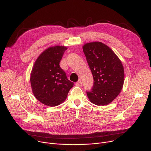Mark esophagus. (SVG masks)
Wrapping results in <instances>:
<instances>
[{
    "mask_svg": "<svg viewBox=\"0 0 151 151\" xmlns=\"http://www.w3.org/2000/svg\"><path fill=\"white\" fill-rule=\"evenodd\" d=\"M75 84H76V86H82V82H81V80H79L78 82L76 83Z\"/></svg>",
    "mask_w": 151,
    "mask_h": 151,
    "instance_id": "34e87169",
    "label": "esophagus"
}]
</instances>
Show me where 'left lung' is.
Instances as JSON below:
<instances>
[{"instance_id": "8db88e82", "label": "left lung", "mask_w": 151, "mask_h": 151, "mask_svg": "<svg viewBox=\"0 0 151 151\" xmlns=\"http://www.w3.org/2000/svg\"><path fill=\"white\" fill-rule=\"evenodd\" d=\"M83 52L92 71L93 86L87 92L90 101L98 106L107 105L121 92L124 82L122 63L114 52L99 42L86 43Z\"/></svg>"}]
</instances>
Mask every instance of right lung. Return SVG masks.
<instances>
[{
	"label": "right lung",
	"instance_id": "right-lung-1",
	"mask_svg": "<svg viewBox=\"0 0 151 151\" xmlns=\"http://www.w3.org/2000/svg\"><path fill=\"white\" fill-rule=\"evenodd\" d=\"M65 46L49 47L40 54L30 73V84L35 97L49 106L59 105L64 101L74 83L69 81L59 65Z\"/></svg>",
	"mask_w": 151,
	"mask_h": 151
}]
</instances>
